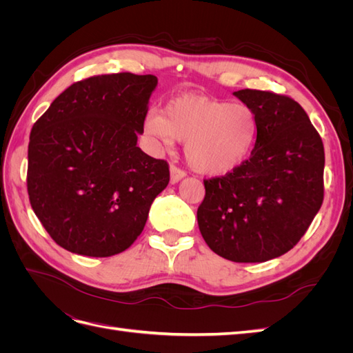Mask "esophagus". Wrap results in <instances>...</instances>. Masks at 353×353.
<instances>
[{
    "label": "esophagus",
    "instance_id": "obj_1",
    "mask_svg": "<svg viewBox=\"0 0 353 353\" xmlns=\"http://www.w3.org/2000/svg\"><path fill=\"white\" fill-rule=\"evenodd\" d=\"M169 172H170V184H178L181 179L185 178V172H184V170L178 169L176 166H170Z\"/></svg>",
    "mask_w": 353,
    "mask_h": 353
}]
</instances>
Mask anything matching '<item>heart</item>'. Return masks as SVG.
<instances>
[{
    "label": "heart",
    "instance_id": "1",
    "mask_svg": "<svg viewBox=\"0 0 353 353\" xmlns=\"http://www.w3.org/2000/svg\"><path fill=\"white\" fill-rule=\"evenodd\" d=\"M258 130L249 105L193 92L169 100L162 114L152 112L144 122L145 134L165 147L185 141L187 163L206 176L239 169L253 150Z\"/></svg>",
    "mask_w": 353,
    "mask_h": 353
}]
</instances>
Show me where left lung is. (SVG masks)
I'll return each instance as SVG.
<instances>
[{
  "instance_id": "8db88e82",
  "label": "left lung",
  "mask_w": 353,
  "mask_h": 353,
  "mask_svg": "<svg viewBox=\"0 0 353 353\" xmlns=\"http://www.w3.org/2000/svg\"><path fill=\"white\" fill-rule=\"evenodd\" d=\"M234 95L254 112L258 138L239 169L205 181L197 222L222 258L266 262L293 249L323 205L324 145L294 100L258 90Z\"/></svg>"
}]
</instances>
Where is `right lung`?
I'll use <instances>...</instances> for the list:
<instances>
[{
    "mask_svg": "<svg viewBox=\"0 0 353 353\" xmlns=\"http://www.w3.org/2000/svg\"><path fill=\"white\" fill-rule=\"evenodd\" d=\"M153 74H100L70 85L30 131V206L59 245L108 258L140 236L169 166L137 147Z\"/></svg>",
    "mask_w": 353,
    "mask_h": 353,
    "instance_id": "right-lung-1",
    "label": "right lung"
}]
</instances>
